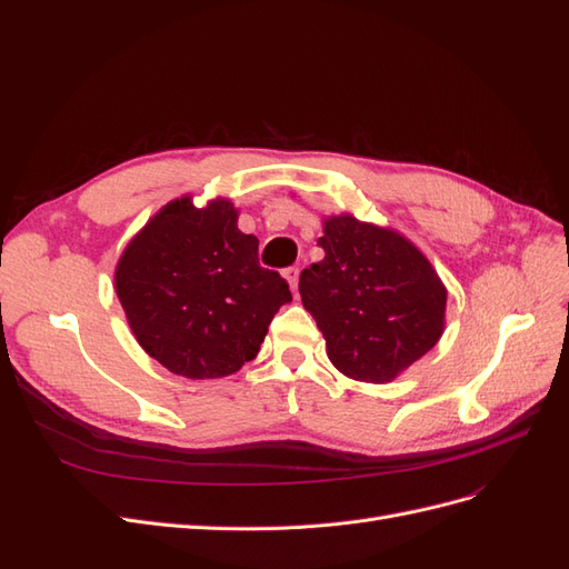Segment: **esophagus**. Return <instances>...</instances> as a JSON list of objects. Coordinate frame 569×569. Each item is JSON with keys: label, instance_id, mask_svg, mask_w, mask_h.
<instances>
[{"label": "esophagus", "instance_id": "obj_1", "mask_svg": "<svg viewBox=\"0 0 569 569\" xmlns=\"http://www.w3.org/2000/svg\"><path fill=\"white\" fill-rule=\"evenodd\" d=\"M284 278H287L291 291H295V295H297V287H299V268H287V270H284Z\"/></svg>", "mask_w": 569, "mask_h": 569}]
</instances>
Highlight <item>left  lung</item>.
Instances as JSON below:
<instances>
[{
    "label": "left lung",
    "mask_w": 569,
    "mask_h": 569,
    "mask_svg": "<svg viewBox=\"0 0 569 569\" xmlns=\"http://www.w3.org/2000/svg\"><path fill=\"white\" fill-rule=\"evenodd\" d=\"M325 258L303 268L299 295L327 358L351 380L387 385L443 335L446 287L408 237L351 213L322 222Z\"/></svg>",
    "instance_id": "obj_1"
}]
</instances>
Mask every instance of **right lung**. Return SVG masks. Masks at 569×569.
I'll return each mask as SVG.
<instances>
[{"label":"right lung","mask_w":569,"mask_h":569,"mask_svg":"<svg viewBox=\"0 0 569 569\" xmlns=\"http://www.w3.org/2000/svg\"><path fill=\"white\" fill-rule=\"evenodd\" d=\"M230 199L166 203L116 266V295L140 347L170 372L216 380L253 360L291 301L280 272L258 266V239Z\"/></svg>","instance_id":"add662e5"}]
</instances>
